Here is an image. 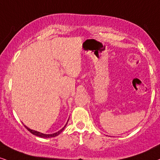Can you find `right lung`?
<instances>
[{
  "mask_svg": "<svg viewBox=\"0 0 160 160\" xmlns=\"http://www.w3.org/2000/svg\"><path fill=\"white\" fill-rule=\"evenodd\" d=\"M68 121H67V122H68ZM67 122H66V124L65 125H64L63 128H62L59 131H58V132H56V133H54V134H43V133H40V132H39V131H35V130H32V129H30L29 128H28L27 126H26V125H24V126L26 127V128L27 129V130L29 131V132H31L32 134L35 135V136L39 137H42V138H51V137H54L58 136V135H59L60 133H61L62 131L64 130V128H66V125H67Z\"/></svg>",
  "mask_w": 160,
  "mask_h": 160,
  "instance_id": "1",
  "label": "right lung"
}]
</instances>
